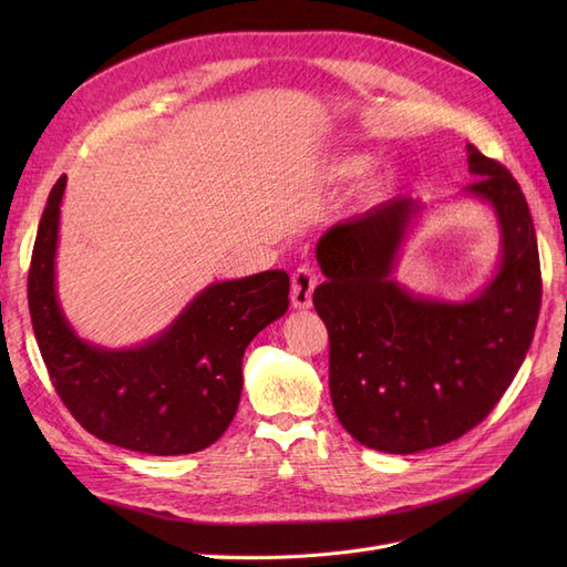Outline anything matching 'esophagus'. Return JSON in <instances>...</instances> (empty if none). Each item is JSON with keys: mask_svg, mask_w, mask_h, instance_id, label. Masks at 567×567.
Segmentation results:
<instances>
[{"mask_svg": "<svg viewBox=\"0 0 567 567\" xmlns=\"http://www.w3.org/2000/svg\"><path fill=\"white\" fill-rule=\"evenodd\" d=\"M317 288V274L312 267H298L293 271V286H290V302L296 310H310L312 293Z\"/></svg>", "mask_w": 567, "mask_h": 567, "instance_id": "esophagus-1", "label": "esophagus"}]
</instances>
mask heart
Wrapping results in <instances>:
<instances>
[{"mask_svg": "<svg viewBox=\"0 0 567 567\" xmlns=\"http://www.w3.org/2000/svg\"><path fill=\"white\" fill-rule=\"evenodd\" d=\"M373 165V156L371 153H346L331 163V177L336 179H354L362 177L367 169ZM394 184H398V169L394 167H383L371 177L369 192L373 196H383L388 192H392Z\"/></svg>", "mask_w": 567, "mask_h": 567, "instance_id": "b5f03b06", "label": "heart"}]
</instances>
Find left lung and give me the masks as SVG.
I'll use <instances>...</instances> for the list:
<instances>
[{
	"mask_svg": "<svg viewBox=\"0 0 567 567\" xmlns=\"http://www.w3.org/2000/svg\"><path fill=\"white\" fill-rule=\"evenodd\" d=\"M473 184L492 210L499 260L477 293L421 296L394 267L425 203L394 196L326 229L315 310L329 329V388L342 427L369 450L416 454L458 440L516 379L542 305L535 225L508 169L466 144Z\"/></svg>",
	"mask_w": 567,
	"mask_h": 567,
	"instance_id": "1",
	"label": "left lung"
}]
</instances>
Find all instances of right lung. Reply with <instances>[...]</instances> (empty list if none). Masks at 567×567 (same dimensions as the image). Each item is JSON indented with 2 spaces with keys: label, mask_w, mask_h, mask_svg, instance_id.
Wrapping results in <instances>:
<instances>
[{
  "label": "right lung",
  "mask_w": 567,
  "mask_h": 567,
  "mask_svg": "<svg viewBox=\"0 0 567 567\" xmlns=\"http://www.w3.org/2000/svg\"><path fill=\"white\" fill-rule=\"evenodd\" d=\"M65 175L47 198L28 274L32 331L59 398L84 431L115 447L179 456L227 431L244 388V352L288 310V274L215 281L175 321L132 348L84 340L56 293Z\"/></svg>",
  "instance_id": "add662e5"
}]
</instances>
